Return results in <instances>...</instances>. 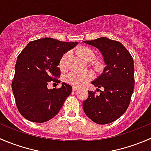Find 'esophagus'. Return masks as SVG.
Segmentation results:
<instances>
[{
	"instance_id": "obj_1",
	"label": "esophagus",
	"mask_w": 151,
	"mask_h": 151,
	"mask_svg": "<svg viewBox=\"0 0 151 151\" xmlns=\"http://www.w3.org/2000/svg\"><path fill=\"white\" fill-rule=\"evenodd\" d=\"M78 89H79V87H77V86H73L72 87L73 91H77V90H78Z\"/></svg>"
}]
</instances>
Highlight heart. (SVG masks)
Listing matches in <instances>:
<instances>
[{
	"label": "heart",
	"instance_id": "obj_1",
	"mask_svg": "<svg viewBox=\"0 0 151 151\" xmlns=\"http://www.w3.org/2000/svg\"><path fill=\"white\" fill-rule=\"evenodd\" d=\"M77 53L80 57L85 60V62H91L95 59L96 55L94 52L90 48L85 47H82L77 49ZM68 58L69 53L66 52L62 56L59 63V66L61 70H66L68 66ZM92 78V73L89 71H71L66 76V80L67 83L77 86H83L86 84Z\"/></svg>",
	"mask_w": 151,
	"mask_h": 151
}]
</instances>
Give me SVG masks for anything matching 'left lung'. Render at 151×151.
<instances>
[{"instance_id": "obj_1", "label": "left lung", "mask_w": 151, "mask_h": 151, "mask_svg": "<svg viewBox=\"0 0 151 151\" xmlns=\"http://www.w3.org/2000/svg\"><path fill=\"white\" fill-rule=\"evenodd\" d=\"M83 43L99 50L106 66L101 75L91 83L99 88L102 87L104 91H100L99 95L88 91V98L83 103V109L93 122L107 124L123 115L130 103L134 86L133 58L122 44L108 38Z\"/></svg>"}]
</instances>
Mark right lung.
<instances>
[{
    "label": "right lung",
    "mask_w": 151,
    "mask_h": 151,
    "mask_svg": "<svg viewBox=\"0 0 151 151\" xmlns=\"http://www.w3.org/2000/svg\"><path fill=\"white\" fill-rule=\"evenodd\" d=\"M77 44L43 38L29 42L19 55L12 88L18 110L25 119L44 123L58 113L72 87L62 83L61 88L48 89L47 85L60 83L56 79L60 74V59Z\"/></svg>",
    "instance_id": "obj_1"
}]
</instances>
